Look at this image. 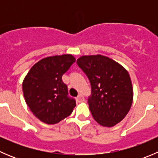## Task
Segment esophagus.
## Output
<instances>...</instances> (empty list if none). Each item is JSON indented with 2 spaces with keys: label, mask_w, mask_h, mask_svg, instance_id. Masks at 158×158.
I'll use <instances>...</instances> for the list:
<instances>
[{
  "label": "esophagus",
  "mask_w": 158,
  "mask_h": 158,
  "mask_svg": "<svg viewBox=\"0 0 158 158\" xmlns=\"http://www.w3.org/2000/svg\"><path fill=\"white\" fill-rule=\"evenodd\" d=\"M76 100H77V102H83L84 100H85V98H84V96L82 94H79L77 96V98H76Z\"/></svg>",
  "instance_id": "obj_1"
}]
</instances>
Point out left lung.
<instances>
[{
	"mask_svg": "<svg viewBox=\"0 0 158 158\" xmlns=\"http://www.w3.org/2000/svg\"><path fill=\"white\" fill-rule=\"evenodd\" d=\"M91 84L88 103L93 118L105 127L119 123L133 101L128 71L117 62L102 55L83 56L76 61Z\"/></svg>",
	"mask_w": 158,
	"mask_h": 158,
	"instance_id": "left-lung-1",
	"label": "left lung"
}]
</instances>
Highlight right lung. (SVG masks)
I'll return each instance as SVG.
<instances>
[{
    "mask_svg": "<svg viewBox=\"0 0 158 158\" xmlns=\"http://www.w3.org/2000/svg\"><path fill=\"white\" fill-rule=\"evenodd\" d=\"M76 62L70 54L49 56L30 69L23 82L27 105L41 122L53 125L70 115L76 100L68 95L62 76Z\"/></svg>",
    "mask_w": 158,
    "mask_h": 158,
    "instance_id": "obj_1",
    "label": "right lung"
}]
</instances>
